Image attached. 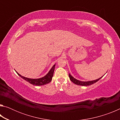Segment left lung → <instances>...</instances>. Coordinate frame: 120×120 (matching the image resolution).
Wrapping results in <instances>:
<instances>
[{
	"instance_id": "left-lung-1",
	"label": "left lung",
	"mask_w": 120,
	"mask_h": 120,
	"mask_svg": "<svg viewBox=\"0 0 120 120\" xmlns=\"http://www.w3.org/2000/svg\"><path fill=\"white\" fill-rule=\"evenodd\" d=\"M69 77L70 80L76 85H80V86H89V85H91L92 84H94V83L96 82L97 81H98L99 79H100L102 78L103 76L101 77V78L97 79H96V80H93V81H89V82H82V81H80V80H77V79H75V78H74V77H73L71 76V75L69 74Z\"/></svg>"
}]
</instances>
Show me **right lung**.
Here are the masks:
<instances>
[{"label":"right lung","instance_id":"1","mask_svg":"<svg viewBox=\"0 0 120 120\" xmlns=\"http://www.w3.org/2000/svg\"><path fill=\"white\" fill-rule=\"evenodd\" d=\"M55 65L56 64H54V66L52 67L50 70L49 71V72L46 74V76L38 79L28 78H26V77L21 76V75L19 74L17 72H17V74L19 75L20 77H22V78L24 79V80L27 81V82L30 83L31 84L35 85V86H41V85H44L48 84V83H49L52 80V78L53 77V76L54 69H55Z\"/></svg>","mask_w":120,"mask_h":120}]
</instances>
